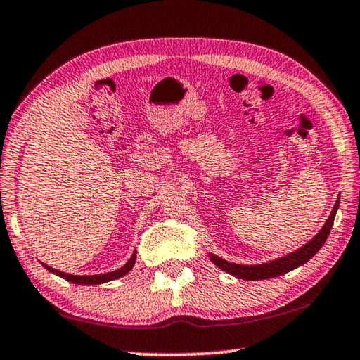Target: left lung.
<instances>
[{"label": "left lung", "instance_id": "8db88e82", "mask_svg": "<svg viewBox=\"0 0 360 360\" xmlns=\"http://www.w3.org/2000/svg\"><path fill=\"white\" fill-rule=\"evenodd\" d=\"M338 205H340V200H337V203H335L330 216H328L327 222L324 224V227L321 229L319 233L316 235L311 241H308L307 245L302 246L300 249L290 252L289 255H284V257H281V259L271 260V262H268V264H262V265L231 264V262L217 257V255H214V254H210V259L212 264L217 265L225 273L233 275L235 278L245 279V281H259V279H270V278L281 276V275H284V273H288L290 270H294V268H297V266L307 264V262L322 248V245H324L328 233H330V230H332Z\"/></svg>", "mask_w": 360, "mask_h": 360}]
</instances>
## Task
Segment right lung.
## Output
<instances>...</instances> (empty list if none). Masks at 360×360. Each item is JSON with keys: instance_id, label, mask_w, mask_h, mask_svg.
<instances>
[{"instance_id": "obj_1", "label": "right lung", "mask_w": 360, "mask_h": 360, "mask_svg": "<svg viewBox=\"0 0 360 360\" xmlns=\"http://www.w3.org/2000/svg\"><path fill=\"white\" fill-rule=\"evenodd\" d=\"M136 262V252H133V255L130 257V260L127 262L124 266H120L119 270L115 271H109V273H103V275H92V276H77V275H68V273H63V271H58L56 268L52 266H47L46 264L44 268H47L49 271L53 273V275H57L60 278L66 279V281L70 283H75V284H84V285H90V284H101V283H108V281H112V279H119L122 276H125L127 273H129L133 265H135Z\"/></svg>"}]
</instances>
